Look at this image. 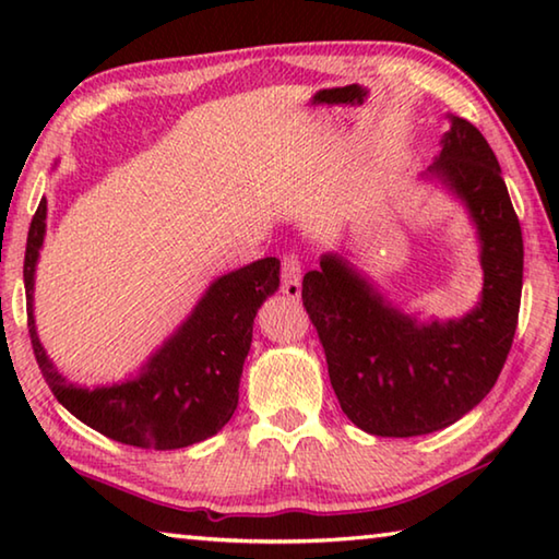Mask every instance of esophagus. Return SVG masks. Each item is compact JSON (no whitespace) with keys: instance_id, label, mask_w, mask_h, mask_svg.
I'll use <instances>...</instances> for the list:
<instances>
[{"instance_id":"esophagus-1","label":"esophagus","mask_w":559,"mask_h":559,"mask_svg":"<svg viewBox=\"0 0 559 559\" xmlns=\"http://www.w3.org/2000/svg\"><path fill=\"white\" fill-rule=\"evenodd\" d=\"M300 276H302V266L298 257H286L283 259V269H281V290L283 296H288L290 300L300 298Z\"/></svg>"}]
</instances>
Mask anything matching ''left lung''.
Returning a JSON list of instances; mask_svg holds the SVG:
<instances>
[{
    "label": "left lung",
    "instance_id": "obj_1",
    "mask_svg": "<svg viewBox=\"0 0 559 559\" xmlns=\"http://www.w3.org/2000/svg\"><path fill=\"white\" fill-rule=\"evenodd\" d=\"M441 153L421 177L466 206L484 288L461 318L404 313L343 253L302 276V306L325 349L347 419L374 437L451 427L493 390L513 345L523 293V234L493 150L476 126L449 116Z\"/></svg>",
    "mask_w": 559,
    "mask_h": 559
}]
</instances>
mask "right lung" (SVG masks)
<instances>
[{
    "label": "right lung",
    "instance_id": "1",
    "mask_svg": "<svg viewBox=\"0 0 559 559\" xmlns=\"http://www.w3.org/2000/svg\"><path fill=\"white\" fill-rule=\"evenodd\" d=\"M44 236L46 200L39 202L26 239L24 288L32 347L56 400L86 427L128 447L165 451L214 437L239 404L253 318L261 302L278 290L281 261L261 259L224 273L138 374L112 384L81 386L56 370L36 333L34 276Z\"/></svg>",
    "mask_w": 559,
    "mask_h": 559
}]
</instances>
